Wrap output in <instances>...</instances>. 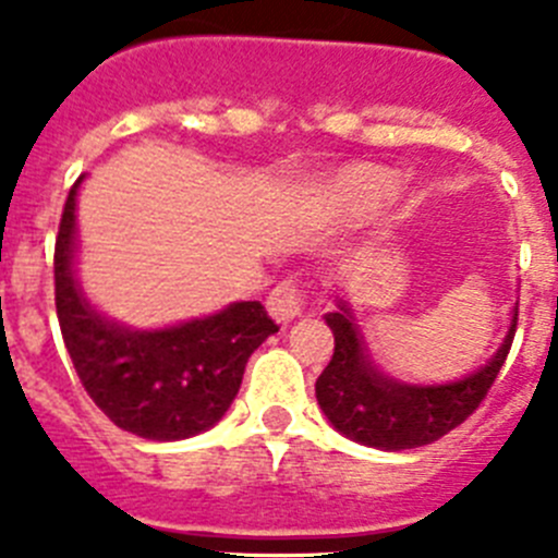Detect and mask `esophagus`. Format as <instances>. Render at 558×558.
<instances>
[{
	"label": "esophagus",
	"mask_w": 558,
	"mask_h": 558,
	"mask_svg": "<svg viewBox=\"0 0 558 558\" xmlns=\"http://www.w3.org/2000/svg\"><path fill=\"white\" fill-rule=\"evenodd\" d=\"M305 311V294L303 289L291 280H283L272 289L269 294V314L280 322V325H289L296 316H303Z\"/></svg>",
	"instance_id": "1"
}]
</instances>
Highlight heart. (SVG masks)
Instances as JSON below:
<instances>
[{
  "label": "heart",
  "mask_w": 558,
  "mask_h": 558,
  "mask_svg": "<svg viewBox=\"0 0 558 558\" xmlns=\"http://www.w3.org/2000/svg\"><path fill=\"white\" fill-rule=\"evenodd\" d=\"M393 186H397V179L390 173L357 165L338 175L336 197L352 211H368V208H377L393 192Z\"/></svg>",
  "instance_id": "1"
}]
</instances>
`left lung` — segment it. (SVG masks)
Listing matches in <instances>:
<instances>
[{
	"label": "left lung",
	"mask_w": 558,
	"mask_h": 558,
	"mask_svg": "<svg viewBox=\"0 0 558 558\" xmlns=\"http://www.w3.org/2000/svg\"><path fill=\"white\" fill-rule=\"evenodd\" d=\"M325 322L336 338V350L316 379L322 413L355 444L404 451L440 440L482 404L512 347L518 303L496 355L468 377L440 385L399 383L379 372L347 300H338V308L325 314Z\"/></svg>",
	"instance_id": "left-lung-1"
}]
</instances>
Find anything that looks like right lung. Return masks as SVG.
<instances>
[{"instance_id": "1", "label": "right lung", "mask_w": 558, "mask_h": 558, "mask_svg": "<svg viewBox=\"0 0 558 558\" xmlns=\"http://www.w3.org/2000/svg\"><path fill=\"white\" fill-rule=\"evenodd\" d=\"M68 192L54 244V300L62 341L82 385L114 426L145 440H184L211 429L242 385L244 366L278 325L262 303L132 330L98 314L76 280V192Z\"/></svg>"}]
</instances>
